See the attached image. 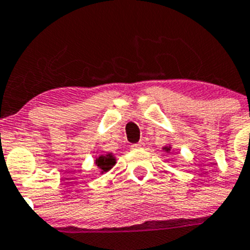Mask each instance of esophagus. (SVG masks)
Listing matches in <instances>:
<instances>
[{
	"label": "esophagus",
	"instance_id": "obj_1",
	"mask_svg": "<svg viewBox=\"0 0 250 250\" xmlns=\"http://www.w3.org/2000/svg\"><path fill=\"white\" fill-rule=\"evenodd\" d=\"M132 148H133V149H141V148H144V143L142 142V141H141V142H138V143L133 144Z\"/></svg>",
	"mask_w": 250,
	"mask_h": 250
}]
</instances>
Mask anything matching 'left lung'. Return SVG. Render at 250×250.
Returning <instances> with one entry per match:
<instances>
[{"mask_svg": "<svg viewBox=\"0 0 250 250\" xmlns=\"http://www.w3.org/2000/svg\"><path fill=\"white\" fill-rule=\"evenodd\" d=\"M165 150H166L167 151V153H168V151H169V146H165Z\"/></svg>", "mask_w": 250, "mask_h": 250, "instance_id": "8db88e82", "label": "left lung"}]
</instances>
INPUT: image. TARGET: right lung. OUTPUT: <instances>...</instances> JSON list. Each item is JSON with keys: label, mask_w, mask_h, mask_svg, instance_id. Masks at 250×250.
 Returning a JSON list of instances; mask_svg holds the SVG:
<instances>
[{"label": "right lung", "mask_w": 250, "mask_h": 250, "mask_svg": "<svg viewBox=\"0 0 250 250\" xmlns=\"http://www.w3.org/2000/svg\"><path fill=\"white\" fill-rule=\"evenodd\" d=\"M96 165L99 168H101L102 173L104 172L109 171L113 166L115 165V158L112 154H107V155H101L96 159Z\"/></svg>", "instance_id": "add662e5"}]
</instances>
